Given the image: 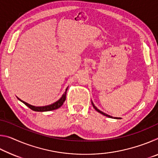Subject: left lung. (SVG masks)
<instances>
[{"instance_id":"obj_1","label":"left lung","mask_w":158,"mask_h":158,"mask_svg":"<svg viewBox=\"0 0 158 158\" xmlns=\"http://www.w3.org/2000/svg\"><path fill=\"white\" fill-rule=\"evenodd\" d=\"M91 103H92L93 106V107H94V109H95V110L97 111L98 112H99V113H100V114H102V115H104V116H106V117L111 118H115V119H121V118H118V117H113V116H109V115L106 114H105V113H104V112H102V111H100V109H98L97 107H96V106H95V105H94V104H93V101H92V100H91Z\"/></svg>"}]
</instances>
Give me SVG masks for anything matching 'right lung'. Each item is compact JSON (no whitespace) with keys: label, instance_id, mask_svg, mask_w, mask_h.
<instances>
[{"label":"right lung","instance_id":"1","mask_svg":"<svg viewBox=\"0 0 158 158\" xmlns=\"http://www.w3.org/2000/svg\"><path fill=\"white\" fill-rule=\"evenodd\" d=\"M68 87H67V89H65V91L64 92V93L63 94V95L61 96V98L59 99V100H57L55 102H53L51 105H46V106H33L31 105L30 104H28L26 102L21 100V99H19V98L18 100H19L21 102H23L24 105H26L27 106H28L29 108L32 110H33L35 111H52V110H55V109H57L58 108H60L61 106L63 105V104L64 103V102L65 101L66 99V94H67V90H68Z\"/></svg>","mask_w":158,"mask_h":158}]
</instances>
